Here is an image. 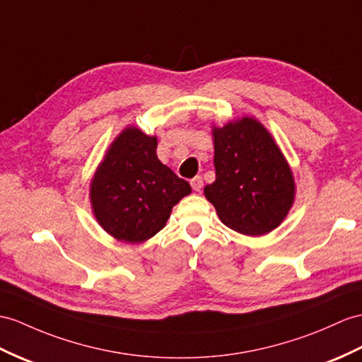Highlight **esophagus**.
Instances as JSON below:
<instances>
[{"instance_id":"esophagus-1","label":"esophagus","mask_w":362,"mask_h":362,"mask_svg":"<svg viewBox=\"0 0 362 362\" xmlns=\"http://www.w3.org/2000/svg\"><path fill=\"white\" fill-rule=\"evenodd\" d=\"M190 186H192L193 190L199 192L202 189V178H201V176H195V178L190 180Z\"/></svg>"}]
</instances>
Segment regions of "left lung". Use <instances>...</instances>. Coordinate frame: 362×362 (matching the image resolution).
<instances>
[{"mask_svg":"<svg viewBox=\"0 0 362 362\" xmlns=\"http://www.w3.org/2000/svg\"><path fill=\"white\" fill-rule=\"evenodd\" d=\"M216 180L204 187L221 221L249 236L276 228L292 207L295 182L261 122L244 117L214 129Z\"/></svg>","mask_w":362,"mask_h":362,"instance_id":"left-lung-1","label":"left lung"}]
</instances>
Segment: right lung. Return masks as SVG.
I'll return each instance as SVG.
<instances>
[{"mask_svg":"<svg viewBox=\"0 0 362 362\" xmlns=\"http://www.w3.org/2000/svg\"><path fill=\"white\" fill-rule=\"evenodd\" d=\"M155 136L126 129L93 176V214L119 241H147L165 226L176 202L192 192L187 181L158 160Z\"/></svg>","mask_w":362,"mask_h":362,"instance_id":"obj_1","label":"right lung"}]
</instances>
